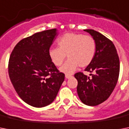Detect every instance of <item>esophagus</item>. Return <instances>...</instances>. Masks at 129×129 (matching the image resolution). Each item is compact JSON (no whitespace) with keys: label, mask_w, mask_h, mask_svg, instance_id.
Segmentation results:
<instances>
[{"label":"esophagus","mask_w":129,"mask_h":129,"mask_svg":"<svg viewBox=\"0 0 129 129\" xmlns=\"http://www.w3.org/2000/svg\"><path fill=\"white\" fill-rule=\"evenodd\" d=\"M72 77V76H71V75H68V74H66V78L67 79H69V78H71Z\"/></svg>","instance_id":"obj_1"}]
</instances>
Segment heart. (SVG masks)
<instances>
[{
  "mask_svg": "<svg viewBox=\"0 0 129 129\" xmlns=\"http://www.w3.org/2000/svg\"><path fill=\"white\" fill-rule=\"evenodd\" d=\"M57 47L49 51V57L55 66H61L66 57L68 59L60 68L61 72L71 74L78 67L85 68L93 60L96 51V41L92 36L68 33L57 41Z\"/></svg>",
  "mask_w": 129,
  "mask_h": 129,
  "instance_id": "b5f03b06",
  "label": "heart"
}]
</instances>
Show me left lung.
Instances as JSON below:
<instances>
[{"instance_id": "obj_1", "label": "left lung", "mask_w": 129, "mask_h": 129, "mask_svg": "<svg viewBox=\"0 0 129 129\" xmlns=\"http://www.w3.org/2000/svg\"><path fill=\"white\" fill-rule=\"evenodd\" d=\"M96 44L95 56L85 71L74 75L78 80L77 92L80 100L88 106H96L109 98L116 85L120 72V61L116 47L112 41L98 31L85 29Z\"/></svg>"}]
</instances>
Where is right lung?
Returning <instances> with one entry per match:
<instances>
[{"mask_svg":"<svg viewBox=\"0 0 129 129\" xmlns=\"http://www.w3.org/2000/svg\"><path fill=\"white\" fill-rule=\"evenodd\" d=\"M57 29L36 33L19 41L9 61L11 83L19 97L27 104L41 108L50 104L64 81L49 57Z\"/></svg>","mask_w":129,"mask_h":129,"instance_id":"obj_1","label":"right lung"}]
</instances>
